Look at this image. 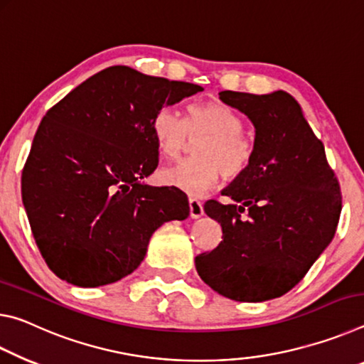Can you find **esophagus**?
I'll return each instance as SVG.
<instances>
[{"mask_svg":"<svg viewBox=\"0 0 364 364\" xmlns=\"http://www.w3.org/2000/svg\"><path fill=\"white\" fill-rule=\"evenodd\" d=\"M188 206H190V216L193 219L203 216V203L196 198H188Z\"/></svg>","mask_w":364,"mask_h":364,"instance_id":"esophagus-1","label":"esophagus"}]
</instances>
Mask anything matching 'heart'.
<instances>
[{"label":"heart","instance_id":"heart-1","mask_svg":"<svg viewBox=\"0 0 364 364\" xmlns=\"http://www.w3.org/2000/svg\"><path fill=\"white\" fill-rule=\"evenodd\" d=\"M151 130L158 148L168 156L186 150L190 135L208 134L196 146L200 158L182 159L163 169V181L188 195L206 192L221 174L240 177L253 159V143L242 134V119L221 101L192 103L186 119L164 106L154 114Z\"/></svg>","mask_w":364,"mask_h":364}]
</instances>
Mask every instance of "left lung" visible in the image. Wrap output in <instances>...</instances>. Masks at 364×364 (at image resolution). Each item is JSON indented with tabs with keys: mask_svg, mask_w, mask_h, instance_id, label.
<instances>
[{
	"mask_svg": "<svg viewBox=\"0 0 364 364\" xmlns=\"http://www.w3.org/2000/svg\"><path fill=\"white\" fill-rule=\"evenodd\" d=\"M219 98L252 121L253 159L223 192L234 203H205L221 224L223 242L196 256V271L230 300L277 299L306 276L336 235L341 186L294 97L225 90Z\"/></svg>",
	"mask_w": 364,
	"mask_h": 364,
	"instance_id": "1",
	"label": "left lung"
}]
</instances>
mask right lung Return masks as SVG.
<instances>
[{"label": "right lung", "mask_w": 364, "mask_h": 364, "mask_svg": "<svg viewBox=\"0 0 364 364\" xmlns=\"http://www.w3.org/2000/svg\"><path fill=\"white\" fill-rule=\"evenodd\" d=\"M203 90L112 65L48 109L22 169V201L48 267L79 287L129 276L159 225L188 216L187 195L140 182L158 166L151 122Z\"/></svg>", "instance_id": "obj_1"}]
</instances>
